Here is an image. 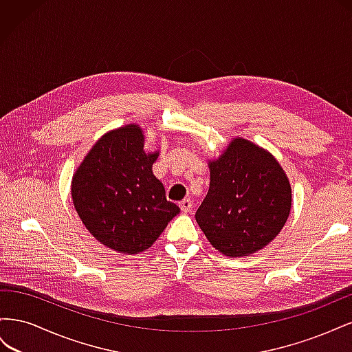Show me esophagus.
<instances>
[{
    "mask_svg": "<svg viewBox=\"0 0 352 352\" xmlns=\"http://www.w3.org/2000/svg\"><path fill=\"white\" fill-rule=\"evenodd\" d=\"M179 207H180V210H182V212H188L192 210V201H190L189 198H185L184 201H180Z\"/></svg>",
    "mask_w": 352,
    "mask_h": 352,
    "instance_id": "1",
    "label": "esophagus"
}]
</instances>
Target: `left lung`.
Here are the masks:
<instances>
[{"instance_id": "8db88e82", "label": "left lung", "mask_w": 352, "mask_h": 352, "mask_svg": "<svg viewBox=\"0 0 352 352\" xmlns=\"http://www.w3.org/2000/svg\"><path fill=\"white\" fill-rule=\"evenodd\" d=\"M208 166L210 189L195 214L201 230L229 257L263 250L279 235L292 206L279 162L264 148L235 138Z\"/></svg>"}]
</instances>
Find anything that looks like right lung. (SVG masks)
<instances>
[{"mask_svg":"<svg viewBox=\"0 0 352 352\" xmlns=\"http://www.w3.org/2000/svg\"><path fill=\"white\" fill-rule=\"evenodd\" d=\"M157 157V151H144L141 127L126 124L101 136L74 172V208L91 235L107 248L142 252L179 214L153 173Z\"/></svg>","mask_w":352,"mask_h":352,"instance_id":"1","label":"right lung"}]
</instances>
